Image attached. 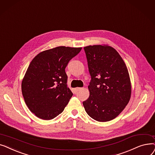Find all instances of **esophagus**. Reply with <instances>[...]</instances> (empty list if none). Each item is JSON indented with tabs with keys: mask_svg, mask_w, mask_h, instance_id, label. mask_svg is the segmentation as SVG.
<instances>
[{
	"mask_svg": "<svg viewBox=\"0 0 155 155\" xmlns=\"http://www.w3.org/2000/svg\"><path fill=\"white\" fill-rule=\"evenodd\" d=\"M81 90V87H76V88H74V92L77 93L78 91H79Z\"/></svg>",
	"mask_w": 155,
	"mask_h": 155,
	"instance_id": "esophagus-1",
	"label": "esophagus"
}]
</instances>
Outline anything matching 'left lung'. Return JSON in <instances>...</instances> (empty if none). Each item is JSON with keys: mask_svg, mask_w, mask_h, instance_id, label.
<instances>
[{"mask_svg": "<svg viewBox=\"0 0 155 155\" xmlns=\"http://www.w3.org/2000/svg\"><path fill=\"white\" fill-rule=\"evenodd\" d=\"M91 81L90 96L83 102L86 113L94 120L107 122L119 115L131 96L127 66L113 47L94 45L84 47Z\"/></svg>", "mask_w": 155, "mask_h": 155, "instance_id": "left-lung-1", "label": "left lung"}]
</instances>
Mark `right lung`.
I'll list each match as a JSON object with an SVG mask.
<instances>
[{"instance_id":"obj_1","label":"right lung","mask_w":155,"mask_h":155,"mask_svg":"<svg viewBox=\"0 0 155 155\" xmlns=\"http://www.w3.org/2000/svg\"><path fill=\"white\" fill-rule=\"evenodd\" d=\"M81 49L57 47L41 51L29 64L22 81V93L28 108L40 119H54L68 104L73 94L65 69Z\"/></svg>"}]
</instances>
